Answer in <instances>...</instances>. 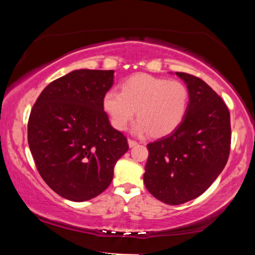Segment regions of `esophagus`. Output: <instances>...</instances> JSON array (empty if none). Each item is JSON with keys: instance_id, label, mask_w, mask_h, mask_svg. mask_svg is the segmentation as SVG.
Instances as JSON below:
<instances>
[{"instance_id": "esophagus-1", "label": "esophagus", "mask_w": 255, "mask_h": 255, "mask_svg": "<svg viewBox=\"0 0 255 255\" xmlns=\"http://www.w3.org/2000/svg\"><path fill=\"white\" fill-rule=\"evenodd\" d=\"M137 142L135 141V140L133 139H128V145H129V147H134V146H136Z\"/></svg>"}]
</instances>
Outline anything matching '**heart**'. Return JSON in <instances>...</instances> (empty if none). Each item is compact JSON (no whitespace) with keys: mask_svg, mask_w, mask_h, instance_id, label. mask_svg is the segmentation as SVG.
I'll list each match as a JSON object with an SVG mask.
<instances>
[{"mask_svg":"<svg viewBox=\"0 0 255 255\" xmlns=\"http://www.w3.org/2000/svg\"><path fill=\"white\" fill-rule=\"evenodd\" d=\"M188 102V89L181 81L136 74L121 85V92L108 91L103 108L118 130L127 128L136 110L135 131L163 136L182 122Z\"/></svg>","mask_w":255,"mask_h":255,"instance_id":"obj_1","label":"heart"}]
</instances>
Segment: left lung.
<instances>
[{"label": "left lung", "mask_w": 255, "mask_h": 255, "mask_svg": "<svg viewBox=\"0 0 255 255\" xmlns=\"http://www.w3.org/2000/svg\"><path fill=\"white\" fill-rule=\"evenodd\" d=\"M189 92L186 115L176 129L147 145L144 182L168 205L198 198L224 169L230 153V113L204 80L176 73Z\"/></svg>", "instance_id": "left-lung-1"}]
</instances>
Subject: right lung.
Listing matches in <instances>:
<instances>
[{"label":"right lung","instance_id":"add662e5","mask_svg":"<svg viewBox=\"0 0 255 255\" xmlns=\"http://www.w3.org/2000/svg\"><path fill=\"white\" fill-rule=\"evenodd\" d=\"M113 81L114 71H74L49 84L31 110L27 140L37 170L68 200L86 201L103 193L116 162L129 148L103 108Z\"/></svg>","mask_w":255,"mask_h":255}]
</instances>
